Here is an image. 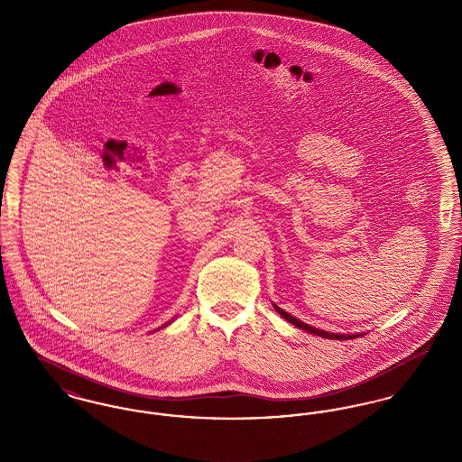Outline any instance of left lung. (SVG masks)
Here are the masks:
<instances>
[{"instance_id":"8db88e82","label":"left lung","mask_w":462,"mask_h":462,"mask_svg":"<svg viewBox=\"0 0 462 462\" xmlns=\"http://www.w3.org/2000/svg\"><path fill=\"white\" fill-rule=\"evenodd\" d=\"M273 308H275V311L279 313V315H282L284 319H286L287 322H291L292 326H296V328H300V329L307 330V332H311V334H317V336H320V337H328V339H355V337H360V336H364L362 332H355V334H336V332H328V330L317 329V328H313V326H310V324H305V322H301V320H298L296 317H292V315H289L287 311H284L282 308L277 307L275 303H273Z\"/></svg>"}]
</instances>
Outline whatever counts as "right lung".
I'll return each instance as SVG.
<instances>
[{
  "instance_id": "right-lung-1",
  "label": "right lung",
  "mask_w": 462,
  "mask_h": 462,
  "mask_svg": "<svg viewBox=\"0 0 462 462\" xmlns=\"http://www.w3.org/2000/svg\"><path fill=\"white\" fill-rule=\"evenodd\" d=\"M166 326H170V322H168V324H164V326H161V328H159V329H162V328H166ZM159 329H155V330H159Z\"/></svg>"
}]
</instances>
